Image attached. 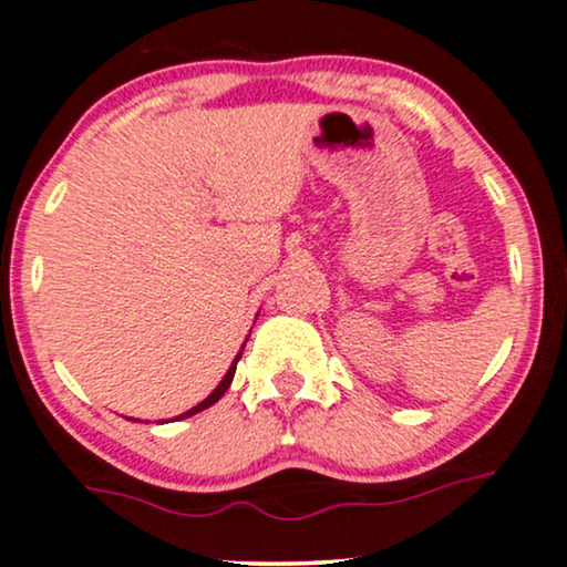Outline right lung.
Instances as JSON below:
<instances>
[{
	"instance_id": "right-lung-1",
	"label": "right lung",
	"mask_w": 567,
	"mask_h": 567,
	"mask_svg": "<svg viewBox=\"0 0 567 567\" xmlns=\"http://www.w3.org/2000/svg\"><path fill=\"white\" fill-rule=\"evenodd\" d=\"M239 355H243V353H239ZM239 355H237V359H235V363H231V367H229V371H227V377H224V379H221V382H219V386H216V390H214L212 394H208V398H206L204 402H198V405H196V408H190V410H188V413L177 415V417H175V421H183V417H188V415H196V413H200V410L212 408V405H214V402H219V400H221V394L229 390L231 379H235V369H237V361H239Z\"/></svg>"
}]
</instances>
